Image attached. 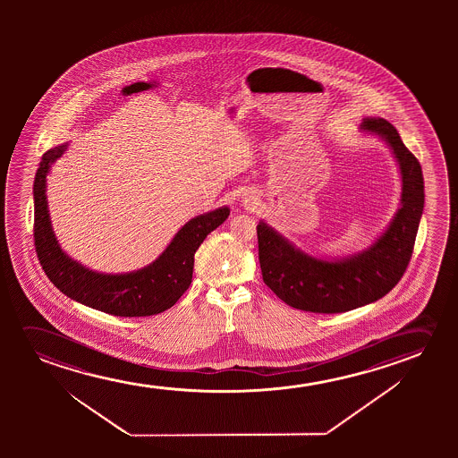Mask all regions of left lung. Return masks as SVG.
<instances>
[{"label":"left lung","instance_id":"1","mask_svg":"<svg viewBox=\"0 0 458 458\" xmlns=\"http://www.w3.org/2000/svg\"><path fill=\"white\" fill-rule=\"evenodd\" d=\"M361 130L378 134L394 153L402 175L401 208L388 230L368 250L338 261L310 257L272 226H257L263 280L289 307L311 313H345L382 299L399 283L413 253L424 209L420 164L399 132L380 117H368Z\"/></svg>","mask_w":458,"mask_h":458}]
</instances>
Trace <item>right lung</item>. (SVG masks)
I'll list each match as a JSON object with an SVG mask.
<instances>
[{
	"mask_svg": "<svg viewBox=\"0 0 458 458\" xmlns=\"http://www.w3.org/2000/svg\"><path fill=\"white\" fill-rule=\"evenodd\" d=\"M67 150L59 145L44 153L34 180V245L50 282L63 294L86 307L120 318L153 316L175 305L192 282L194 255L208 234L225 222L228 208L189 220L169 247L150 266L130 274H98L73 261L57 244L47 205V175Z\"/></svg>",
	"mask_w": 458,
	"mask_h": 458,
	"instance_id": "add662e5",
	"label": "right lung"
}]
</instances>
